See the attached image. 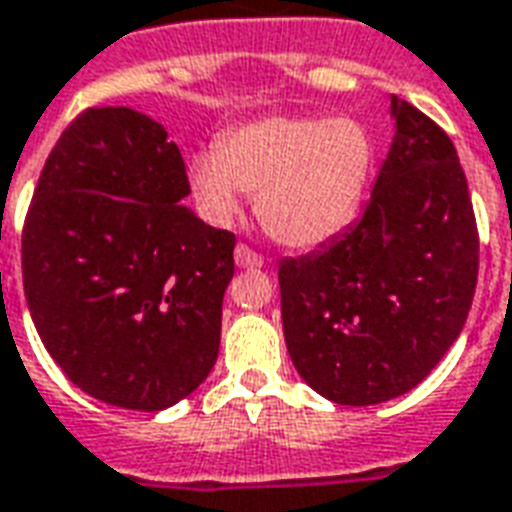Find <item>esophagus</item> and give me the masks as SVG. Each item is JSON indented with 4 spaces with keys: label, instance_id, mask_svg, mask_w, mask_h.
<instances>
[{
    "label": "esophagus",
    "instance_id": "1",
    "mask_svg": "<svg viewBox=\"0 0 512 512\" xmlns=\"http://www.w3.org/2000/svg\"><path fill=\"white\" fill-rule=\"evenodd\" d=\"M236 266L238 268H260L263 266V255H257L252 246L238 244L236 246Z\"/></svg>",
    "mask_w": 512,
    "mask_h": 512
}]
</instances>
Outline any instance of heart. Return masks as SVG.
I'll return each mask as SVG.
<instances>
[{
	"label": "heart",
	"mask_w": 512,
	"mask_h": 512,
	"mask_svg": "<svg viewBox=\"0 0 512 512\" xmlns=\"http://www.w3.org/2000/svg\"><path fill=\"white\" fill-rule=\"evenodd\" d=\"M372 138L352 116H266L217 140L189 162L192 195L227 222L241 192L257 195V219L274 241L309 249L342 233L361 206Z\"/></svg>",
	"instance_id": "1"
}]
</instances>
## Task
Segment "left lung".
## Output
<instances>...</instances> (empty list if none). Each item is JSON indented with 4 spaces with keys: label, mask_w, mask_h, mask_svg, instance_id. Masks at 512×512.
I'll return each instance as SVG.
<instances>
[{
    "label": "left lung",
    "mask_w": 512,
    "mask_h": 512,
    "mask_svg": "<svg viewBox=\"0 0 512 512\" xmlns=\"http://www.w3.org/2000/svg\"><path fill=\"white\" fill-rule=\"evenodd\" d=\"M396 135L363 217L312 255L279 263L293 366L336 404L412 391L467 323L478 222L456 146L393 97Z\"/></svg>",
    "instance_id": "1"
}]
</instances>
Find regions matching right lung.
<instances>
[{
	"mask_svg": "<svg viewBox=\"0 0 512 512\" xmlns=\"http://www.w3.org/2000/svg\"><path fill=\"white\" fill-rule=\"evenodd\" d=\"M179 146L132 108H86L48 154L21 236L34 328L94 399L157 412L214 369L236 236L181 206Z\"/></svg>",
	"mask_w": 512,
	"mask_h": 512,
	"instance_id": "obj_1",
	"label": "right lung"
}]
</instances>
